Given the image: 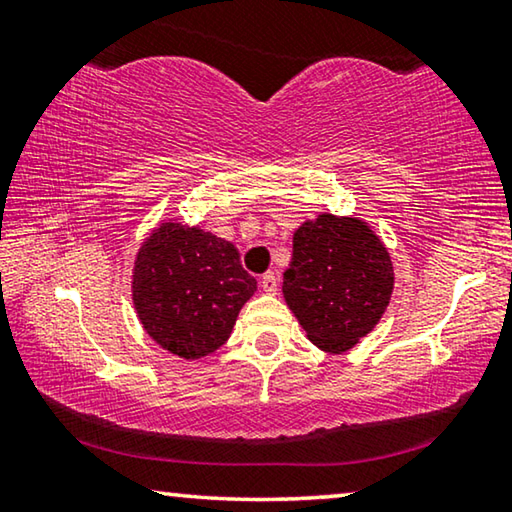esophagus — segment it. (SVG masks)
<instances>
[{
	"label": "esophagus",
	"instance_id": "obj_1",
	"mask_svg": "<svg viewBox=\"0 0 512 512\" xmlns=\"http://www.w3.org/2000/svg\"><path fill=\"white\" fill-rule=\"evenodd\" d=\"M259 284H262V291L264 293H275L277 291V284H280V282H277V275L275 273H264L262 275V282H259Z\"/></svg>",
	"mask_w": 512,
	"mask_h": 512
}]
</instances>
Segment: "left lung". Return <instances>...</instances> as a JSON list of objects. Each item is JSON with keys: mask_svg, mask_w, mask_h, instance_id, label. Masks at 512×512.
<instances>
[{"mask_svg": "<svg viewBox=\"0 0 512 512\" xmlns=\"http://www.w3.org/2000/svg\"><path fill=\"white\" fill-rule=\"evenodd\" d=\"M386 246L357 216L318 214L293 235L282 293L316 348L343 354L379 323L393 296Z\"/></svg>", "mask_w": 512, "mask_h": 512, "instance_id": "8db88e82", "label": "left lung"}]
</instances>
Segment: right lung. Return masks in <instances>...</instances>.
Returning <instances> with one entry per match:
<instances>
[{"instance_id":"1","label":"right lung","mask_w":512,"mask_h":512,"mask_svg":"<svg viewBox=\"0 0 512 512\" xmlns=\"http://www.w3.org/2000/svg\"><path fill=\"white\" fill-rule=\"evenodd\" d=\"M257 291L239 250L183 223H160L137 250L133 305L151 339L180 359H203L230 339Z\"/></svg>"}]
</instances>
